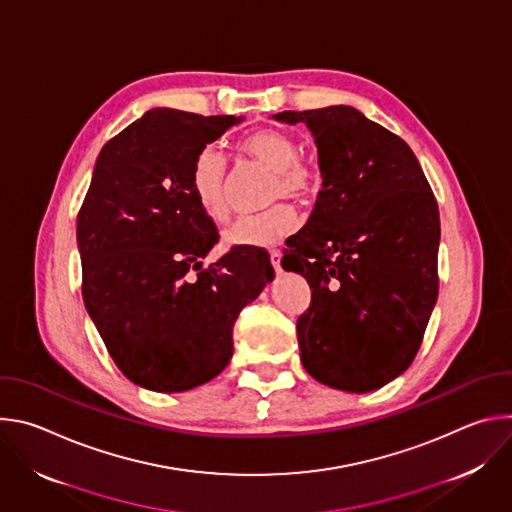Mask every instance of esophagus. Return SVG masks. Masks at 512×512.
Wrapping results in <instances>:
<instances>
[{
    "label": "esophagus",
    "instance_id": "34e87169",
    "mask_svg": "<svg viewBox=\"0 0 512 512\" xmlns=\"http://www.w3.org/2000/svg\"><path fill=\"white\" fill-rule=\"evenodd\" d=\"M269 261H271V267L279 273L281 271V253L279 251H271L269 253Z\"/></svg>",
    "mask_w": 512,
    "mask_h": 512
}]
</instances>
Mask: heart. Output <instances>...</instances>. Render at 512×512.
Wrapping results in <instances>:
<instances>
[{"label": "heart", "mask_w": 512, "mask_h": 512, "mask_svg": "<svg viewBox=\"0 0 512 512\" xmlns=\"http://www.w3.org/2000/svg\"><path fill=\"white\" fill-rule=\"evenodd\" d=\"M243 152L273 170L271 198L312 200L322 188V174L316 164L300 158L298 141L279 129H259L243 141ZM190 186L198 206L214 221L227 216V164L216 148L206 145L192 162ZM296 227V210L289 204H275L257 214H243L223 231L229 249H263L277 245Z\"/></svg>", "instance_id": "heart-1"}]
</instances>
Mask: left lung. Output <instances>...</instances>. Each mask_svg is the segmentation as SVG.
<instances>
[{
  "label": "left lung",
  "mask_w": 512,
  "mask_h": 512,
  "mask_svg": "<svg viewBox=\"0 0 512 512\" xmlns=\"http://www.w3.org/2000/svg\"><path fill=\"white\" fill-rule=\"evenodd\" d=\"M273 119L306 123L322 174L281 259L312 289L298 318L302 364L332 389H381L413 362L437 300V202L409 145L354 107Z\"/></svg>",
  "instance_id": "1"
}]
</instances>
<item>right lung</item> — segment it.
Segmentation results:
<instances>
[{"instance_id": "add662e5", "label": "right lung", "mask_w": 512, "mask_h": 512, "mask_svg": "<svg viewBox=\"0 0 512 512\" xmlns=\"http://www.w3.org/2000/svg\"><path fill=\"white\" fill-rule=\"evenodd\" d=\"M241 121L158 107L97 158L77 218L83 300L119 371L143 389L182 393L221 375L239 312L273 281L255 249L202 267L218 233L194 198L192 162Z\"/></svg>"}]
</instances>
